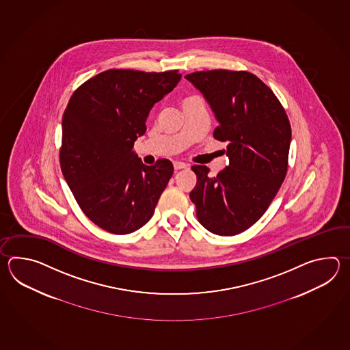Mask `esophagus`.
Segmentation results:
<instances>
[{
  "label": "esophagus",
  "mask_w": 350,
  "mask_h": 350,
  "mask_svg": "<svg viewBox=\"0 0 350 350\" xmlns=\"http://www.w3.org/2000/svg\"><path fill=\"white\" fill-rule=\"evenodd\" d=\"M187 167V165L185 163H181V161H175L174 163V169L178 172V170H181V169H186Z\"/></svg>",
  "instance_id": "34e87169"
}]
</instances>
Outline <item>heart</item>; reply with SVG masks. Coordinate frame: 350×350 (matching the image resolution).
Returning a JSON list of instances; mask_svg holds the SVG:
<instances>
[{
	"label": "heart",
	"instance_id": "1",
	"mask_svg": "<svg viewBox=\"0 0 350 350\" xmlns=\"http://www.w3.org/2000/svg\"><path fill=\"white\" fill-rule=\"evenodd\" d=\"M193 97H196V96L186 97V98H185V100H184V101H186V100H190V98H193Z\"/></svg>",
	"mask_w": 350,
	"mask_h": 350
}]
</instances>
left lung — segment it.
Masks as SVG:
<instances>
[{
  "instance_id": "obj_1",
  "label": "left lung",
  "mask_w": 350,
  "mask_h": 350,
  "mask_svg": "<svg viewBox=\"0 0 350 350\" xmlns=\"http://www.w3.org/2000/svg\"><path fill=\"white\" fill-rule=\"evenodd\" d=\"M208 100L219 126L214 137L229 142V166L216 176L193 165L190 199L199 223L216 235H237L256 223L275 198L288 172L291 127L275 94L247 71L210 70L186 75Z\"/></svg>"
}]
</instances>
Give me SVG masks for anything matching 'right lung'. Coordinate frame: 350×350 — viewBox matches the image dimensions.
Segmentation results:
<instances>
[{
	"label": "right lung",
	"mask_w": 350,
	"mask_h": 350,
	"mask_svg": "<svg viewBox=\"0 0 350 350\" xmlns=\"http://www.w3.org/2000/svg\"><path fill=\"white\" fill-rule=\"evenodd\" d=\"M178 70L111 68L75 90L62 116L59 166L83 214L124 235L154 215L172 176L167 159L148 166L133 151L155 103L178 85Z\"/></svg>",
	"instance_id": "add662e5"
}]
</instances>
